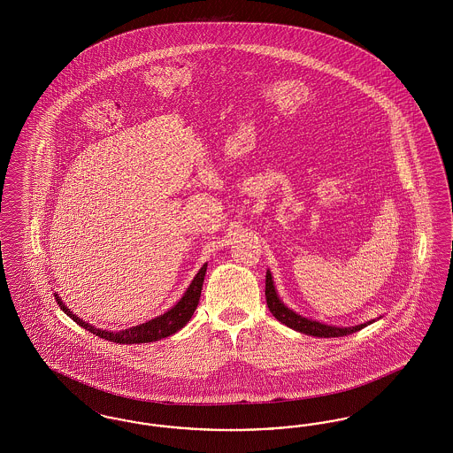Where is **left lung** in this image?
I'll use <instances>...</instances> for the list:
<instances>
[{
  "mask_svg": "<svg viewBox=\"0 0 453 453\" xmlns=\"http://www.w3.org/2000/svg\"><path fill=\"white\" fill-rule=\"evenodd\" d=\"M265 296H266V303L270 312L290 329H296L303 334L309 336H318V338H338V336H346L351 333H357L360 329H364L368 324L375 323V319L366 321L364 324H357V326H348V327H340V326H331V324L319 323L309 318H303L301 314H297L296 311H292L290 307H287L281 302L275 285H273V279L270 270H266V287H265Z\"/></svg>",
  "mask_w": 453,
  "mask_h": 453,
  "instance_id": "8db88e82",
  "label": "left lung"
}]
</instances>
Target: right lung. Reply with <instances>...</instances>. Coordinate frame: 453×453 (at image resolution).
Segmentation results:
<instances>
[{
  "mask_svg": "<svg viewBox=\"0 0 453 453\" xmlns=\"http://www.w3.org/2000/svg\"><path fill=\"white\" fill-rule=\"evenodd\" d=\"M207 272V263L198 270V273L195 275L194 280L190 283V287L187 288V292L183 294V297L173 305L172 309H168L165 314L154 318L151 321L132 326L122 331H107V329H100L95 327L87 321L80 319L76 314L71 312V309L65 307V302L59 297V294H54L56 301L59 303V307L65 311L73 321L80 324L81 327L88 329L89 333L111 342V343H120V345H135V343H151L163 340L166 336H172L176 331H180L185 324L188 323L194 316L195 309L200 301V292H202V285H203V277Z\"/></svg>",
  "mask_w": 453,
  "mask_h": 453,
  "instance_id": "right-lung-1",
  "label": "right lung"
}]
</instances>
